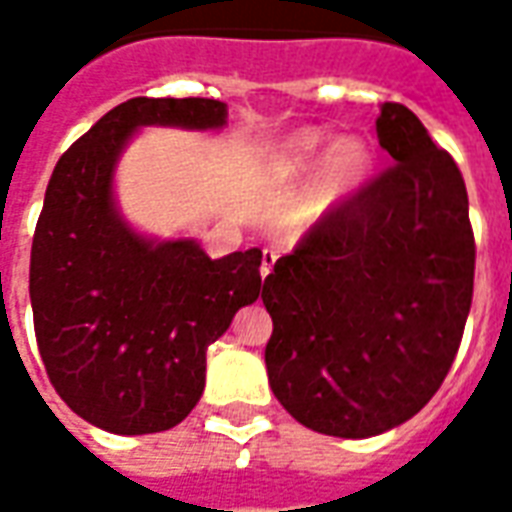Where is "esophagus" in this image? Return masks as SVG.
Here are the masks:
<instances>
[{
    "label": "esophagus",
    "mask_w": 512,
    "mask_h": 512,
    "mask_svg": "<svg viewBox=\"0 0 512 512\" xmlns=\"http://www.w3.org/2000/svg\"><path fill=\"white\" fill-rule=\"evenodd\" d=\"M274 260H277V255H274L271 249H263V263H260V277L266 279L268 274H271V268H274Z\"/></svg>",
    "instance_id": "obj_1"
}]
</instances>
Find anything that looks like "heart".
Segmentation results:
<instances>
[{
	"label": "heart",
	"mask_w": 512,
	"mask_h": 512,
	"mask_svg": "<svg viewBox=\"0 0 512 512\" xmlns=\"http://www.w3.org/2000/svg\"><path fill=\"white\" fill-rule=\"evenodd\" d=\"M326 142L329 139L318 128L299 131L288 145L282 147L277 167L279 175L285 180L304 178L320 161ZM370 172H373V150H370L365 139L362 136H343V139H337L327 150V156L321 162V167H318V175L312 180V186L301 197L299 208H296V222H318L321 216L334 211L337 205L351 200L356 191L365 186Z\"/></svg>",
	"instance_id": "heart-1"
}]
</instances>
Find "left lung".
<instances>
[{"mask_svg":"<svg viewBox=\"0 0 512 512\" xmlns=\"http://www.w3.org/2000/svg\"><path fill=\"white\" fill-rule=\"evenodd\" d=\"M392 167L321 216L263 282L274 321L268 384L304 428L367 439L439 392L474 290V233L458 164L419 117L384 104Z\"/></svg>","mask_w":512,"mask_h":512,"instance_id":"obj_1","label":"left lung"}]
</instances>
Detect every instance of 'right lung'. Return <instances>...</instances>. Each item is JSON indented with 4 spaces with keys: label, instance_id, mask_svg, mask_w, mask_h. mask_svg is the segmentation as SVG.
<instances>
[{
    "label": "right lung",
    "instance_id": "1",
    "mask_svg": "<svg viewBox=\"0 0 512 512\" xmlns=\"http://www.w3.org/2000/svg\"><path fill=\"white\" fill-rule=\"evenodd\" d=\"M224 120L213 98H131L51 172L29 257L35 337L51 386L95 428L139 436L183 422L205 389L208 345L260 296V249L211 260L189 238L147 241L112 197L136 128Z\"/></svg>",
    "mask_w": 512,
    "mask_h": 512
}]
</instances>
